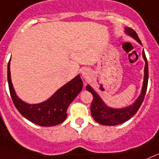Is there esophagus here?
Returning a JSON list of instances; mask_svg holds the SVG:
<instances>
[{
	"label": "esophagus",
	"instance_id": "1",
	"mask_svg": "<svg viewBox=\"0 0 159 159\" xmlns=\"http://www.w3.org/2000/svg\"><path fill=\"white\" fill-rule=\"evenodd\" d=\"M82 76H83L84 78H87V77H88V72H86L85 70H84V71L82 72Z\"/></svg>",
	"mask_w": 159,
	"mask_h": 159
}]
</instances>
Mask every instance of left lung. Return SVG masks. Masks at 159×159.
<instances>
[{
    "label": "left lung",
    "instance_id": "8db88e82",
    "mask_svg": "<svg viewBox=\"0 0 159 159\" xmlns=\"http://www.w3.org/2000/svg\"><path fill=\"white\" fill-rule=\"evenodd\" d=\"M125 33L128 35L131 36L132 38H134L136 41H138L139 43L142 45L140 39H139V36L136 34V32L133 29L129 28V27H125ZM143 56L146 61L145 65V70H144V81H143V86L142 89V93L139 98L135 101L134 103L131 106L125 107L123 109H113L110 108L107 106L105 105L100 97L97 94V93L93 90L92 88L87 85L86 89L89 92H90L93 95V101L91 102L90 106V111L91 115L93 118V119L98 122L99 124L105 125H119V124L123 123L129 118H131L134 115L139 109L140 108L141 105L143 103L144 100L145 95L146 93V89H147V85H148V63H147V59H146V54L144 53V50L143 52Z\"/></svg>",
    "mask_w": 159,
    "mask_h": 159
}]
</instances>
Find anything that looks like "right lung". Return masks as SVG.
<instances>
[{"mask_svg": "<svg viewBox=\"0 0 159 159\" xmlns=\"http://www.w3.org/2000/svg\"><path fill=\"white\" fill-rule=\"evenodd\" d=\"M8 83L9 92L16 110L23 117L41 126H53L66 120L67 108L81 92L83 82L78 75L60 88L53 96L40 104H27L16 95L10 76V60L8 63Z\"/></svg>", "mask_w": 159, "mask_h": 159, "instance_id": "obj_1", "label": "right lung"}]
</instances>
